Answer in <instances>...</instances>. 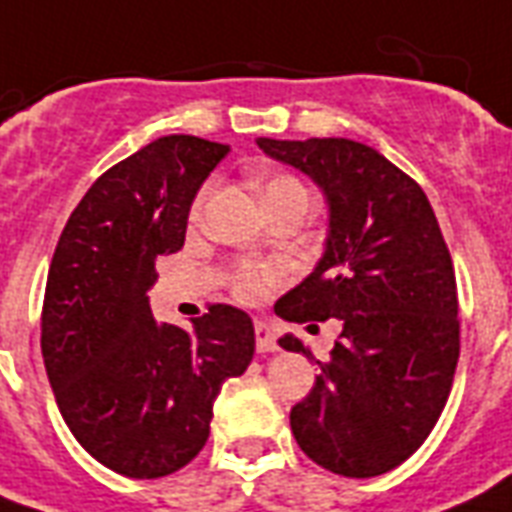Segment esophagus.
<instances>
[{"instance_id": "esophagus-1", "label": "esophagus", "mask_w": 512, "mask_h": 512, "mask_svg": "<svg viewBox=\"0 0 512 512\" xmlns=\"http://www.w3.org/2000/svg\"><path fill=\"white\" fill-rule=\"evenodd\" d=\"M255 345L257 353H273V350H279L276 335H273L268 324H255Z\"/></svg>"}]
</instances>
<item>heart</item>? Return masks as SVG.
<instances>
[{
  "label": "heart",
  "mask_w": 512,
  "mask_h": 512,
  "mask_svg": "<svg viewBox=\"0 0 512 512\" xmlns=\"http://www.w3.org/2000/svg\"><path fill=\"white\" fill-rule=\"evenodd\" d=\"M287 188H303V185L289 175L271 177V180L265 183V199H271V196L287 191ZM204 199H207V188H201V191L196 193V199H193V215L199 212ZM279 281H281V273L276 271V268H268V265H257V263H239L231 276L233 297L244 305L263 303L265 297H268V292H271Z\"/></svg>",
  "instance_id": "b5f03b06"
}]
</instances>
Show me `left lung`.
<instances>
[{"instance_id":"1","label":"left lung","mask_w":512,"mask_h":512,"mask_svg":"<svg viewBox=\"0 0 512 512\" xmlns=\"http://www.w3.org/2000/svg\"><path fill=\"white\" fill-rule=\"evenodd\" d=\"M257 146L311 175L329 201L327 252L276 303L287 321L342 324L329 361H316V385L289 412L292 433L337 476H382L420 449L452 390L460 303L444 233L417 180L364 143ZM279 345L313 358L292 335Z\"/></svg>"}]
</instances>
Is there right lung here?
Here are the masks:
<instances>
[{
    "mask_svg": "<svg viewBox=\"0 0 512 512\" xmlns=\"http://www.w3.org/2000/svg\"><path fill=\"white\" fill-rule=\"evenodd\" d=\"M228 154L223 143L167 135L92 183L52 255L42 358L68 430L127 478H162L209 438L212 404L247 372L255 329L215 303L191 329L156 324L146 292L156 257L183 247L191 201Z\"/></svg>",
    "mask_w": 512,
    "mask_h": 512,
    "instance_id": "obj_1",
    "label": "right lung"
}]
</instances>
